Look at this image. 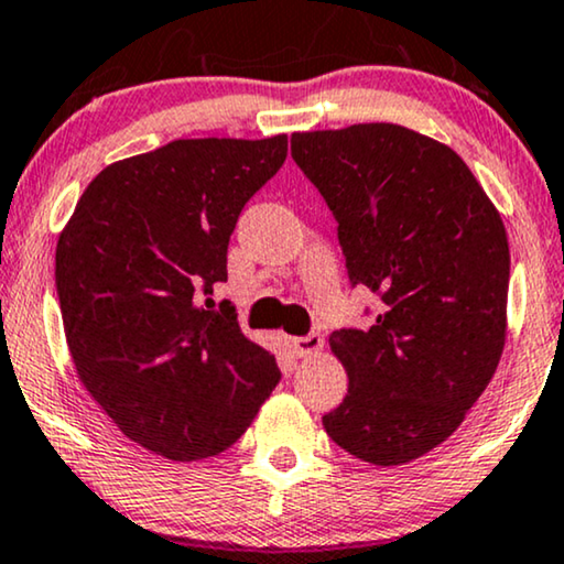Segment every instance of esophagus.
<instances>
[{"label": "esophagus", "instance_id": "esophagus-1", "mask_svg": "<svg viewBox=\"0 0 564 564\" xmlns=\"http://www.w3.org/2000/svg\"><path fill=\"white\" fill-rule=\"evenodd\" d=\"M321 347H324V336H321L318 332H311V334H305V336H292V339H290L292 355H297V357L316 355Z\"/></svg>", "mask_w": 564, "mask_h": 564}]
</instances>
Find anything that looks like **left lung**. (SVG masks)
I'll return each instance as SVG.
<instances>
[{"instance_id": "obj_1", "label": "left lung", "mask_w": 564, "mask_h": 564, "mask_svg": "<svg viewBox=\"0 0 564 564\" xmlns=\"http://www.w3.org/2000/svg\"><path fill=\"white\" fill-rule=\"evenodd\" d=\"M292 160L336 219L349 284L380 297L368 328L328 336L349 391L324 414L355 458L399 466L441 445L506 345V225L456 152L397 123L292 134Z\"/></svg>"}]
</instances>
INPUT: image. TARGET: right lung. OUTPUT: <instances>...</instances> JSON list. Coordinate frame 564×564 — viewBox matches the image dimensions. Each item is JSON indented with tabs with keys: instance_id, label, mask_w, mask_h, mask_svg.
I'll list each match as a JSON object with an SVG mask.
<instances>
[{
	"instance_id": "1",
	"label": "right lung",
	"mask_w": 564,
	"mask_h": 564,
	"mask_svg": "<svg viewBox=\"0 0 564 564\" xmlns=\"http://www.w3.org/2000/svg\"><path fill=\"white\" fill-rule=\"evenodd\" d=\"M288 137L175 139L90 181L56 246L77 376L131 441L171 460L228 451L280 383L230 300L228 243Z\"/></svg>"
}]
</instances>
